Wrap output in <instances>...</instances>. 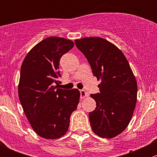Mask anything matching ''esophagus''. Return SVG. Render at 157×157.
Listing matches in <instances>:
<instances>
[{
  "label": "esophagus",
  "instance_id": "obj_1",
  "mask_svg": "<svg viewBox=\"0 0 157 157\" xmlns=\"http://www.w3.org/2000/svg\"><path fill=\"white\" fill-rule=\"evenodd\" d=\"M80 98H81V99H83V98L86 97V96H88V93H86L84 90H80Z\"/></svg>",
  "mask_w": 157,
  "mask_h": 157
}]
</instances>
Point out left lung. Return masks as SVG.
Masks as SVG:
<instances>
[{"instance_id":"obj_1","label":"left lung","mask_w":157,"mask_h":157,"mask_svg":"<svg viewBox=\"0 0 157 157\" xmlns=\"http://www.w3.org/2000/svg\"><path fill=\"white\" fill-rule=\"evenodd\" d=\"M97 80L99 93L91 94L96 102L90 112V125L96 135L112 138L128 127L137 102V84L124 54L114 44L99 37L76 39Z\"/></svg>"}]
</instances>
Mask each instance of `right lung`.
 Instances as JSON below:
<instances>
[{
	"label": "right lung",
	"instance_id": "obj_1",
	"mask_svg": "<svg viewBox=\"0 0 157 157\" xmlns=\"http://www.w3.org/2000/svg\"><path fill=\"white\" fill-rule=\"evenodd\" d=\"M74 45L64 38H46L29 51L22 64L19 99L31 127L43 138L64 135L79 103L77 89L58 88L60 59Z\"/></svg>",
	"mask_w": 157,
	"mask_h": 157
}]
</instances>
